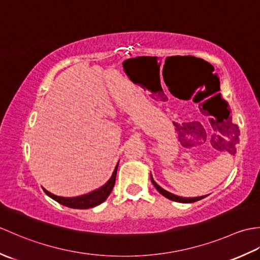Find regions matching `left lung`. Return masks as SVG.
<instances>
[{"instance_id": "left-lung-1", "label": "left lung", "mask_w": 260, "mask_h": 260, "mask_svg": "<svg viewBox=\"0 0 260 260\" xmlns=\"http://www.w3.org/2000/svg\"><path fill=\"white\" fill-rule=\"evenodd\" d=\"M230 128H231V137H233V140L235 139V143H238V141H239V137H238V134H239L238 127H237V125H235V124H233V123H230ZM234 146H235V145H234ZM151 181H152L153 185L155 186V189H156L159 193H161L162 196H164L165 198L170 199V200H172V201L181 202V203H192V202H196V201L201 200V199L204 198V197H198V198H181V197H178V196H174V194H172V193L165 191L164 189H162L161 186L157 185L156 182L153 180L152 175H151Z\"/></svg>"}]
</instances>
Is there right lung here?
Returning <instances> with one entry per match:
<instances>
[{"instance_id":"add662e5","label":"right lung","mask_w":260,"mask_h":260,"mask_svg":"<svg viewBox=\"0 0 260 260\" xmlns=\"http://www.w3.org/2000/svg\"><path fill=\"white\" fill-rule=\"evenodd\" d=\"M117 168L118 164L116 165L114 173L112 175V178L109 179L106 184L102 186L101 189H98L96 191H92L88 194L85 196H80V197H76V198H62V197H58L54 196L52 193L48 192L47 190L43 189V191L46 192V194L52 198L54 201H57L58 203L62 204V206H66L68 208H73V209H89L98 206V204L103 203L108 196L112 192L113 187L115 185V181H116V174H117Z\"/></svg>"}]
</instances>
